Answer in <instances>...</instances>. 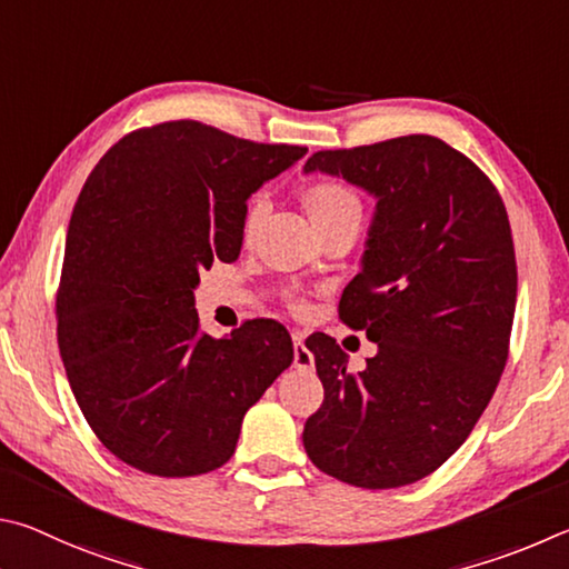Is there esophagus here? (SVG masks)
Returning <instances> with one entry per match:
<instances>
[{
	"label": "esophagus",
	"instance_id": "34e87169",
	"mask_svg": "<svg viewBox=\"0 0 569 569\" xmlns=\"http://www.w3.org/2000/svg\"><path fill=\"white\" fill-rule=\"evenodd\" d=\"M292 342H295V367L300 372H310L315 367V355L305 347L302 332H292Z\"/></svg>",
	"mask_w": 569,
	"mask_h": 569
}]
</instances>
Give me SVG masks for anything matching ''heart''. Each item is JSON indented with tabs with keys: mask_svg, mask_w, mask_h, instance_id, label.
<instances>
[{
	"mask_svg": "<svg viewBox=\"0 0 569 569\" xmlns=\"http://www.w3.org/2000/svg\"><path fill=\"white\" fill-rule=\"evenodd\" d=\"M300 202L320 237L335 227L360 224L362 219V199L342 179H315L300 192ZM264 214L267 207L262 199H252L244 207L242 222H239V237H242L244 244H252L259 227L264 222Z\"/></svg>",
	"mask_w": 569,
	"mask_h": 569,
	"instance_id": "heart-1",
	"label": "heart"
}]
</instances>
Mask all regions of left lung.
Segmentation results:
<instances>
[{
  "label": "left lung",
  "instance_id": "obj_1",
  "mask_svg": "<svg viewBox=\"0 0 569 569\" xmlns=\"http://www.w3.org/2000/svg\"><path fill=\"white\" fill-rule=\"evenodd\" d=\"M305 172L377 199L362 272L340 300V320L377 355L350 372L332 337L307 340L325 402L305 422V450L347 485H412L460 450L507 365L517 302L507 209L472 159L430 134L325 149Z\"/></svg>",
  "mask_w": 569,
  "mask_h": 569
}]
</instances>
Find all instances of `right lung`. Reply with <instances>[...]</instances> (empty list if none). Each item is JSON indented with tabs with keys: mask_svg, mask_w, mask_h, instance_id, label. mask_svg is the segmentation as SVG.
Segmentation results:
<instances>
[{
	"mask_svg": "<svg viewBox=\"0 0 569 569\" xmlns=\"http://www.w3.org/2000/svg\"><path fill=\"white\" fill-rule=\"evenodd\" d=\"M307 147L259 144L194 119L134 129L99 159L67 229L57 342L87 425L147 475L212 472L244 412L295 360L290 332H202L199 272L234 262L247 199Z\"/></svg>",
	"mask_w": 569,
	"mask_h": 569,
	"instance_id": "1",
	"label": "right lung"
}]
</instances>
